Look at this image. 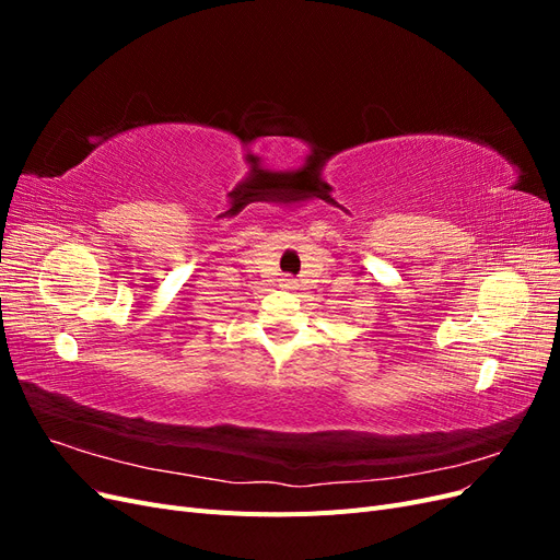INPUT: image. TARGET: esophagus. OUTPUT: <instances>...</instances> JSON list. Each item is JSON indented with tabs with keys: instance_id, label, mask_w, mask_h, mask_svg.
Masks as SVG:
<instances>
[{
	"instance_id": "34e87169",
	"label": "esophagus",
	"mask_w": 560,
	"mask_h": 560,
	"mask_svg": "<svg viewBox=\"0 0 560 560\" xmlns=\"http://www.w3.org/2000/svg\"><path fill=\"white\" fill-rule=\"evenodd\" d=\"M282 287H284V290H294L296 282H294L292 278H284V280H282Z\"/></svg>"
}]
</instances>
